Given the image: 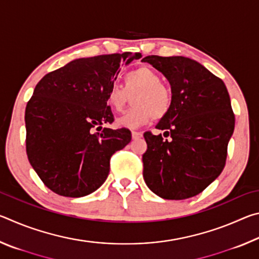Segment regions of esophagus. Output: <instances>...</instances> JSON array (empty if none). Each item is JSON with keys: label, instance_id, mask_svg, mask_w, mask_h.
<instances>
[{"label": "esophagus", "instance_id": "1", "mask_svg": "<svg viewBox=\"0 0 259 259\" xmlns=\"http://www.w3.org/2000/svg\"><path fill=\"white\" fill-rule=\"evenodd\" d=\"M131 136H133V139H138L142 137L143 134L139 133V131H133V133H131Z\"/></svg>", "mask_w": 259, "mask_h": 259}]
</instances>
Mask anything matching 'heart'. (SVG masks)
Returning a JSON list of instances; mask_svg holds the SVG:
<instances>
[{
	"instance_id": "b5f03b06",
	"label": "heart",
	"mask_w": 259,
	"mask_h": 259,
	"mask_svg": "<svg viewBox=\"0 0 259 259\" xmlns=\"http://www.w3.org/2000/svg\"><path fill=\"white\" fill-rule=\"evenodd\" d=\"M133 97L135 106L123 113L117 125L122 128L136 129L154 119H162L170 111L172 93L168 85L161 82V77L154 69L140 66L124 75V88L112 84L106 93L107 105L114 111L120 112Z\"/></svg>"
}]
</instances>
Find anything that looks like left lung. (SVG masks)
I'll return each mask as SVG.
<instances>
[{"label":"left lung","instance_id":"8db88e82","mask_svg":"<svg viewBox=\"0 0 259 259\" xmlns=\"http://www.w3.org/2000/svg\"><path fill=\"white\" fill-rule=\"evenodd\" d=\"M142 61L168 78L172 93L170 111L156 125L170 138L144 134V181L162 199L192 198L225 166L235 124L229 91L221 78L186 57L147 56Z\"/></svg>","mask_w":259,"mask_h":259}]
</instances>
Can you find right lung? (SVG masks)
Here are the masks:
<instances>
[{
    "instance_id": "add662e5",
    "label": "right lung",
    "mask_w": 259,
    "mask_h": 259,
    "mask_svg": "<svg viewBox=\"0 0 259 259\" xmlns=\"http://www.w3.org/2000/svg\"><path fill=\"white\" fill-rule=\"evenodd\" d=\"M139 52L75 59L48 73L25 111L26 152L43 184L67 198H81L106 181L109 160L130 143L128 129L103 128L114 121L106 93L120 67Z\"/></svg>"
}]
</instances>
